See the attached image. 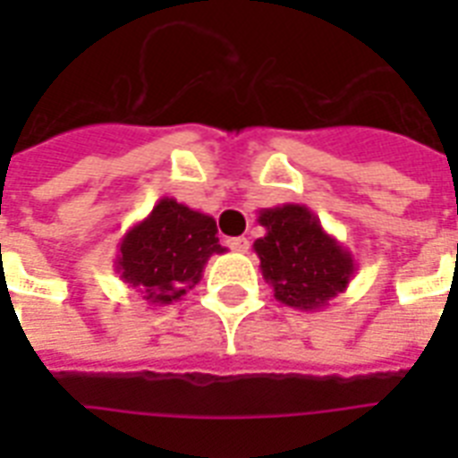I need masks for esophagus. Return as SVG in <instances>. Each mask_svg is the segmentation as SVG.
I'll list each match as a JSON object with an SVG mask.
<instances>
[{"mask_svg":"<svg viewBox=\"0 0 458 458\" xmlns=\"http://www.w3.org/2000/svg\"><path fill=\"white\" fill-rule=\"evenodd\" d=\"M228 247L237 251V254H244V251L250 250V240L247 237H233V240H228Z\"/></svg>","mask_w":458,"mask_h":458,"instance_id":"esophagus-1","label":"esophagus"}]
</instances>
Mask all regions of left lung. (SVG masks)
Instances as JSON below:
<instances>
[{
    "label": "left lung",
    "instance_id": "left-lung-1",
    "mask_svg": "<svg viewBox=\"0 0 458 458\" xmlns=\"http://www.w3.org/2000/svg\"><path fill=\"white\" fill-rule=\"evenodd\" d=\"M266 235L254 242L261 276L280 304L320 311L344 293L356 264L304 204H280L259 211Z\"/></svg>",
    "mask_w": 458,
    "mask_h": 458
}]
</instances>
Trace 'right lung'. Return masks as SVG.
I'll list each match as a JSON object with an SVG mask.
<instances>
[{
  "label": "right lung",
  "mask_w": 458,
  "mask_h": 458,
  "mask_svg": "<svg viewBox=\"0 0 458 458\" xmlns=\"http://www.w3.org/2000/svg\"><path fill=\"white\" fill-rule=\"evenodd\" d=\"M216 233L208 214L161 197L121 237L114 268L149 306L173 304L199 283L208 259L225 251Z\"/></svg>",
  "instance_id": "obj_1"
}]
</instances>
